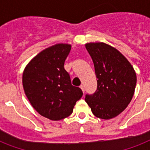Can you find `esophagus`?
Wrapping results in <instances>:
<instances>
[{
	"label": "esophagus",
	"mask_w": 150,
	"mask_h": 150,
	"mask_svg": "<svg viewBox=\"0 0 150 150\" xmlns=\"http://www.w3.org/2000/svg\"><path fill=\"white\" fill-rule=\"evenodd\" d=\"M80 88H81V90H82V92H85V88H84V86L83 85H81V86H80Z\"/></svg>",
	"instance_id": "obj_1"
}]
</instances>
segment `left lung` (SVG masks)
<instances>
[{
	"label": "left lung",
	"mask_w": 150,
	"mask_h": 150,
	"mask_svg": "<svg viewBox=\"0 0 150 150\" xmlns=\"http://www.w3.org/2000/svg\"><path fill=\"white\" fill-rule=\"evenodd\" d=\"M86 47L94 63L97 90L86 102L97 118L110 119L126 109L132 100L136 74L127 58L112 46L90 42Z\"/></svg>",
	"instance_id": "8db88e82"
}]
</instances>
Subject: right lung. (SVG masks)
<instances>
[{
  "label": "right lung",
  "instance_id": "add662e5",
  "mask_svg": "<svg viewBox=\"0 0 150 150\" xmlns=\"http://www.w3.org/2000/svg\"><path fill=\"white\" fill-rule=\"evenodd\" d=\"M71 47L64 43L47 47L34 57L23 71L24 93L32 107L41 115L54 121L71 115L83 95L80 88L71 85L64 68Z\"/></svg>",
  "mask_w": 150,
  "mask_h": 150
}]
</instances>
